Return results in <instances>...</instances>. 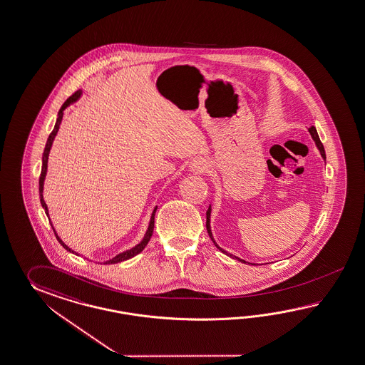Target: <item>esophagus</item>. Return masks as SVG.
Returning <instances> with one entry per match:
<instances>
[{
    "instance_id": "34e87169",
    "label": "esophagus",
    "mask_w": 365,
    "mask_h": 365,
    "mask_svg": "<svg viewBox=\"0 0 365 365\" xmlns=\"http://www.w3.org/2000/svg\"><path fill=\"white\" fill-rule=\"evenodd\" d=\"M191 169L195 173H205L207 170L210 169V162L203 158V157H196L194 160H191Z\"/></svg>"
}]
</instances>
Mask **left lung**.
<instances>
[{
    "mask_svg": "<svg viewBox=\"0 0 365 365\" xmlns=\"http://www.w3.org/2000/svg\"><path fill=\"white\" fill-rule=\"evenodd\" d=\"M309 132H310V134H312V140L315 141V143H317V146H318V149H319L320 151V155L326 160V151H324V148H323V143H320L319 140V135H318V132H317V129L314 128V126H312V128H309ZM207 222H205V227H207V232H208V235H210V237H211V240L214 241L215 245L217 247V249H220L222 250V253H225V255H228L230 257L233 258H237L239 261H241V262H244V264H247V261H244V259H241V258L236 257V256H232L231 253H227L224 249L220 248L216 242H215L214 240V236H212V232H211V225H210V217H211V205H210V208L207 210Z\"/></svg>",
    "mask_w": 365,
    "mask_h": 365,
    "instance_id": "left-lung-1",
    "label": "left lung"
}]
</instances>
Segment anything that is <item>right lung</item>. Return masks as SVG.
Wrapping results in <instances>:
<instances>
[{
    "instance_id": "add662e5",
    "label": "right lung",
    "mask_w": 365,
    "mask_h": 365,
    "mask_svg": "<svg viewBox=\"0 0 365 365\" xmlns=\"http://www.w3.org/2000/svg\"><path fill=\"white\" fill-rule=\"evenodd\" d=\"M81 91H76L75 93H72L70 98H67L66 101H64V104H63L62 108L59 109V113H58V118H56V124L53 126V132L50 133L48 135V138H47V143H46L45 150H43V157H42V171H41V177H39V196H41V205L42 207L45 208L46 215L48 216V212H47V205L45 203V199H43V182H45L46 178V171H47V160H48V153H50V149H51V145H53V138H55V135L58 133V130H59V125L62 123L63 118V110L66 109V108L68 107L70 104L72 103H75L78 98H81ZM155 211H157V207L154 208V211H153V214H151L150 222H149V228H148V231L145 233V236H143V241L138 244V245H135L134 248L129 249V250H126V252H123V253H120V255H117L116 257L112 258V259H109L107 262H104V264H117V262H121V261H125V259H129V258L134 257L135 255H138V253H141L145 247L148 245V242L150 241L151 235H153V231H154V215H155ZM55 233V236H56V239L58 241L61 242V245H63V248L67 249L68 252H72V253H75L73 250L68 248L64 242H63L59 237H58V235H56V232L53 231ZM76 255V253H75Z\"/></svg>"
}]
</instances>
